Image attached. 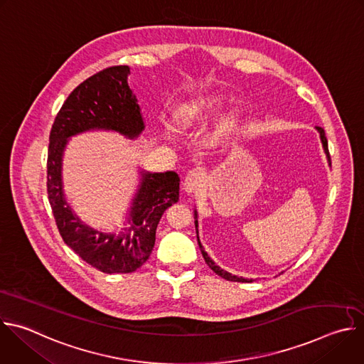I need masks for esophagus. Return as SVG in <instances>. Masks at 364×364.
I'll return each mask as SVG.
<instances>
[{
  "instance_id": "34e87169",
  "label": "esophagus",
  "mask_w": 364,
  "mask_h": 364,
  "mask_svg": "<svg viewBox=\"0 0 364 364\" xmlns=\"http://www.w3.org/2000/svg\"><path fill=\"white\" fill-rule=\"evenodd\" d=\"M203 184H204V173L201 168L190 170L183 183L184 190L187 193H196L197 190H200V187H203Z\"/></svg>"
}]
</instances>
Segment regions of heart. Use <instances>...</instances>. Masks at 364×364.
Returning a JSON list of instances; mask_svg holds the SVG:
<instances>
[{
    "label": "heart",
    "mask_w": 364,
    "mask_h": 364,
    "mask_svg": "<svg viewBox=\"0 0 364 364\" xmlns=\"http://www.w3.org/2000/svg\"><path fill=\"white\" fill-rule=\"evenodd\" d=\"M222 103V99L219 96H207L201 97L193 102L186 103L181 108V121L184 125H193L196 121L201 119L204 115L216 111Z\"/></svg>",
    "instance_id": "heart-1"
}]
</instances>
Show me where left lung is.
Segmentation results:
<instances>
[{
  "label": "left lung",
  "mask_w": 364,
  "mask_h": 364,
  "mask_svg": "<svg viewBox=\"0 0 364 364\" xmlns=\"http://www.w3.org/2000/svg\"><path fill=\"white\" fill-rule=\"evenodd\" d=\"M317 128V131L320 132V138H321V144H323V148H324V152H326V155H327V160H328V164L331 166V159H330V152H328V141H327V138H326V132H324V129L321 128V127H316ZM194 225H196V229H197V226H198V223H197V212L194 210ZM197 242H198V246H200V250H201V255H203V257H204V261H205V264L210 267V269L215 272V274H218L219 277H222V278H225V279H228V281H233V282H252V281H249V279H245V278H242V277H236V275H232V274H229V272H226V271H223L220 267H218L212 259H210V256L207 255L205 252H204V247L201 246V243H200V239H198V232H197Z\"/></svg>",
  "instance_id": "1"
}]
</instances>
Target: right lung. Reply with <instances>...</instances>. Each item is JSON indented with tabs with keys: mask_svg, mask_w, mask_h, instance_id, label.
I'll return each mask as SVG.
<instances>
[{
	"mask_svg": "<svg viewBox=\"0 0 364 364\" xmlns=\"http://www.w3.org/2000/svg\"><path fill=\"white\" fill-rule=\"evenodd\" d=\"M128 66L103 69L80 83L65 100L50 131L47 194L65 243L85 262L105 274H129L149 257L163 213L178 201L180 177L174 171H141V183L129 207L128 228L105 233L85 225L65 198L63 152L70 136L103 129L131 139L145 128L136 97L128 86Z\"/></svg>",
	"mask_w": 364,
	"mask_h": 364,
	"instance_id": "add662e5",
	"label": "right lung"
}]
</instances>
